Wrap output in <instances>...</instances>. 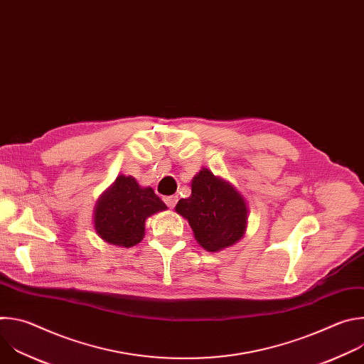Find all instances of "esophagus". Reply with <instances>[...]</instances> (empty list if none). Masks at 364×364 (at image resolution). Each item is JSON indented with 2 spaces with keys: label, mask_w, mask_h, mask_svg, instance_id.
<instances>
[{
  "label": "esophagus",
  "mask_w": 364,
  "mask_h": 364,
  "mask_svg": "<svg viewBox=\"0 0 364 364\" xmlns=\"http://www.w3.org/2000/svg\"><path fill=\"white\" fill-rule=\"evenodd\" d=\"M177 200H178V196H167V197H164V201H166V204L170 207V209H173V207H176Z\"/></svg>",
  "instance_id": "1"
}]
</instances>
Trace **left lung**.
<instances>
[{
  "mask_svg": "<svg viewBox=\"0 0 364 364\" xmlns=\"http://www.w3.org/2000/svg\"><path fill=\"white\" fill-rule=\"evenodd\" d=\"M176 212L188 220L196 240L209 252L236 243L247 222L243 197L207 168L193 178L191 196L177 203Z\"/></svg>",
  "mask_w": 364,
  "mask_h": 364,
  "instance_id": "8db88e82",
  "label": "left lung"
}]
</instances>
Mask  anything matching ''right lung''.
<instances>
[{
  "label": "right lung",
  "instance_id": "obj_1",
  "mask_svg": "<svg viewBox=\"0 0 364 364\" xmlns=\"http://www.w3.org/2000/svg\"><path fill=\"white\" fill-rule=\"evenodd\" d=\"M166 209L151 187L142 188L135 178L119 176L96 205L95 229L103 240L129 247L144 237L146 218Z\"/></svg>",
  "mask_w": 364,
  "mask_h": 364
}]
</instances>
